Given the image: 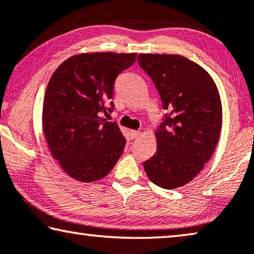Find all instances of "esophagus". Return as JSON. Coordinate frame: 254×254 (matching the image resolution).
<instances>
[{"instance_id": "1", "label": "esophagus", "mask_w": 254, "mask_h": 254, "mask_svg": "<svg viewBox=\"0 0 254 254\" xmlns=\"http://www.w3.org/2000/svg\"><path fill=\"white\" fill-rule=\"evenodd\" d=\"M139 135H140V131H135V130H131V131H130V136H131V139H135V138H138Z\"/></svg>"}]
</instances>
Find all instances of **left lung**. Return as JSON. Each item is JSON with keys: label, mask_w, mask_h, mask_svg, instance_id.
<instances>
[{"label": "left lung", "mask_w": 254, "mask_h": 254, "mask_svg": "<svg viewBox=\"0 0 254 254\" xmlns=\"http://www.w3.org/2000/svg\"><path fill=\"white\" fill-rule=\"evenodd\" d=\"M168 113L156 131L157 151L143 163L152 183L183 187L214 154L221 130V102L210 74L181 55L139 54Z\"/></svg>", "instance_id": "8db88e82"}]
</instances>
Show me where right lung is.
Masks as SVG:
<instances>
[{
	"label": "right lung",
	"instance_id": "obj_1",
	"mask_svg": "<svg viewBox=\"0 0 254 254\" xmlns=\"http://www.w3.org/2000/svg\"><path fill=\"white\" fill-rule=\"evenodd\" d=\"M136 53H83L64 61L47 84L43 130L62 170L79 182L100 180L123 154L127 140L103 113L114 110L116 76L135 62Z\"/></svg>",
	"mask_w": 254,
	"mask_h": 254
}]
</instances>
